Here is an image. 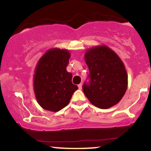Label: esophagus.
Instances as JSON below:
<instances>
[{
	"label": "esophagus",
	"instance_id": "1",
	"mask_svg": "<svg viewBox=\"0 0 151 151\" xmlns=\"http://www.w3.org/2000/svg\"><path fill=\"white\" fill-rule=\"evenodd\" d=\"M78 88H79V89H82V84H78Z\"/></svg>",
	"mask_w": 151,
	"mask_h": 151
}]
</instances>
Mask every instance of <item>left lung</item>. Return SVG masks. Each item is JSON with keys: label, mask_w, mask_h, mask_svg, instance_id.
I'll use <instances>...</instances> for the list:
<instances>
[{"label": "left lung", "mask_w": 151, "mask_h": 151, "mask_svg": "<svg viewBox=\"0 0 151 151\" xmlns=\"http://www.w3.org/2000/svg\"><path fill=\"white\" fill-rule=\"evenodd\" d=\"M89 70V83L83 91L89 101L99 109L112 107L121 101L128 86V74L123 62L109 47L95 46L84 54Z\"/></svg>", "instance_id": "1"}]
</instances>
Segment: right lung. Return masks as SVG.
<instances>
[{"instance_id": "obj_1", "label": "right lung", "mask_w": 151, "mask_h": 151, "mask_svg": "<svg viewBox=\"0 0 151 151\" xmlns=\"http://www.w3.org/2000/svg\"><path fill=\"white\" fill-rule=\"evenodd\" d=\"M70 53L67 50L52 48L39 60L35 70L34 91L42 108L57 112L70 103L78 86L72 82L67 71Z\"/></svg>"}]
</instances>
